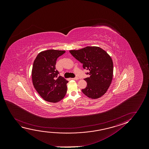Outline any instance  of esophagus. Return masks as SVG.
Listing matches in <instances>:
<instances>
[{
	"instance_id": "34e87169",
	"label": "esophagus",
	"mask_w": 149,
	"mask_h": 149,
	"mask_svg": "<svg viewBox=\"0 0 149 149\" xmlns=\"http://www.w3.org/2000/svg\"><path fill=\"white\" fill-rule=\"evenodd\" d=\"M73 80H77L79 78L77 77H76L75 78H71Z\"/></svg>"
}]
</instances>
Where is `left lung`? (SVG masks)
Listing matches in <instances>:
<instances>
[{
  "label": "left lung",
  "mask_w": 149,
  "mask_h": 149,
  "mask_svg": "<svg viewBox=\"0 0 149 149\" xmlns=\"http://www.w3.org/2000/svg\"><path fill=\"white\" fill-rule=\"evenodd\" d=\"M70 52L83 64L84 69L89 70L90 76L84 79L87 82L82 92L88 97L98 99L106 93L112 81L113 66L111 58L100 47L88 46Z\"/></svg>",
  "instance_id": "obj_1"
}]
</instances>
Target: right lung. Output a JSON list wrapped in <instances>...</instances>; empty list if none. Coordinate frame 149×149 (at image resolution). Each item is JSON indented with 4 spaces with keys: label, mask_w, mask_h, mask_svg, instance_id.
<instances>
[{
    "label": "right lung",
    "mask_w": 149,
    "mask_h": 149,
    "mask_svg": "<svg viewBox=\"0 0 149 149\" xmlns=\"http://www.w3.org/2000/svg\"><path fill=\"white\" fill-rule=\"evenodd\" d=\"M65 52L53 49L42 51L33 63V85L41 97L48 102H59L67 93L68 81L58 76L59 72L55 68L57 58Z\"/></svg>",
    "instance_id": "obj_1"
}]
</instances>
